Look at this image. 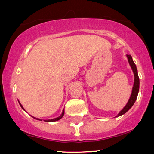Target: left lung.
I'll return each instance as SVG.
<instances>
[{
  "label": "left lung",
  "instance_id": "left-lung-1",
  "mask_svg": "<svg viewBox=\"0 0 154 154\" xmlns=\"http://www.w3.org/2000/svg\"><path fill=\"white\" fill-rule=\"evenodd\" d=\"M126 56H127L128 62H129L130 66H131L132 68V70L134 73V84H133V87H132L131 95H130V97L129 99V100H128L127 104H126L125 107H124V108L120 111L119 114L116 116V117L120 116L125 113L132 106H133V104H134V102H135V101L137 100V97L139 88H140V79H139V76H138L137 69L136 65L134 64L131 55H130V54H127Z\"/></svg>",
  "mask_w": 154,
  "mask_h": 154
}]
</instances>
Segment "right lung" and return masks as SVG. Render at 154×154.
Wrapping results in <instances>:
<instances>
[{
  "instance_id": "obj_1",
  "label": "right lung",
  "mask_w": 154,
  "mask_h": 154,
  "mask_svg": "<svg viewBox=\"0 0 154 154\" xmlns=\"http://www.w3.org/2000/svg\"><path fill=\"white\" fill-rule=\"evenodd\" d=\"M19 103H20V105L21 106V107H22V109H23V110H24V109L23 108V106H22V105L20 104V102H19ZM25 111V110H24ZM64 109H63V111H62V114H61L60 116L59 117H57V118H55V119H49V120H44V121H45V122H54V121H59V120L60 119H62V118L63 117V116H64ZM33 117V116H32ZM33 119H36V120H39V121H42L41 119H37V118H35V117H33Z\"/></svg>"
}]
</instances>
